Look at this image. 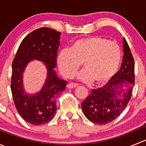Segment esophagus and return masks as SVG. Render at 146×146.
I'll return each instance as SVG.
<instances>
[{"instance_id":"esophagus-1","label":"esophagus","mask_w":146,"mask_h":146,"mask_svg":"<svg viewBox=\"0 0 146 146\" xmlns=\"http://www.w3.org/2000/svg\"><path fill=\"white\" fill-rule=\"evenodd\" d=\"M77 86H78V85L76 83H69L68 85H67L68 88H69V89H73V88H76Z\"/></svg>"}]
</instances>
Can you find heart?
I'll list each match as a JSON object with an SVG mask.
<instances>
[{
  "label": "heart",
  "instance_id": "obj_1",
  "mask_svg": "<svg viewBox=\"0 0 146 146\" xmlns=\"http://www.w3.org/2000/svg\"><path fill=\"white\" fill-rule=\"evenodd\" d=\"M121 61L118 44L100 36L78 39L69 49L61 50L56 58L58 70L65 78H72L82 63L85 69L78 78L85 82L95 80L98 85L107 83L117 74Z\"/></svg>",
  "mask_w": 146,
  "mask_h": 146
}]
</instances>
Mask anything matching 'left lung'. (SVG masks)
<instances>
[{
	"label": "left lung",
	"mask_w": 146,
	"mask_h": 146,
	"mask_svg": "<svg viewBox=\"0 0 146 146\" xmlns=\"http://www.w3.org/2000/svg\"><path fill=\"white\" fill-rule=\"evenodd\" d=\"M123 57L120 70L102 88L94 89L82 102L87 119L106 124L120 115L131 99L134 85V60L127 42L123 39Z\"/></svg>",
	"instance_id": "obj_1"
}]
</instances>
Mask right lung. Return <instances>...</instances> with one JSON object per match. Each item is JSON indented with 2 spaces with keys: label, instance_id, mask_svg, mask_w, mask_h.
<instances>
[{
  "label": "right lung",
  "instance_id": "right-lung-1",
  "mask_svg": "<svg viewBox=\"0 0 146 146\" xmlns=\"http://www.w3.org/2000/svg\"><path fill=\"white\" fill-rule=\"evenodd\" d=\"M61 32L42 27L33 31L20 44L12 64L11 91L17 111L32 125L44 124L54 117L56 98L65 90L66 80L54 70ZM37 60L45 64L47 76L42 88L35 94H27L23 85V73L30 61Z\"/></svg>",
  "mask_w": 146,
  "mask_h": 146
}]
</instances>
